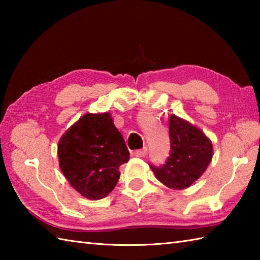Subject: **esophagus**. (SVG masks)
I'll return each mask as SVG.
<instances>
[{
    "label": "esophagus",
    "mask_w": 260,
    "mask_h": 260,
    "mask_svg": "<svg viewBox=\"0 0 260 260\" xmlns=\"http://www.w3.org/2000/svg\"><path fill=\"white\" fill-rule=\"evenodd\" d=\"M146 154H147V147H143L142 150L136 151L134 153V155L137 157H144V156H146Z\"/></svg>",
    "instance_id": "1"
}]
</instances>
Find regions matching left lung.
Segmentation results:
<instances>
[{
  "label": "left lung",
  "instance_id": "left-lung-1",
  "mask_svg": "<svg viewBox=\"0 0 260 260\" xmlns=\"http://www.w3.org/2000/svg\"><path fill=\"white\" fill-rule=\"evenodd\" d=\"M171 151L162 167L151 169L156 179L173 190H184L200 178L213 156L212 142L190 121L171 115Z\"/></svg>",
  "mask_w": 260,
  "mask_h": 260
}]
</instances>
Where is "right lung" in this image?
<instances>
[{
    "instance_id": "obj_1",
    "label": "right lung",
    "mask_w": 260,
    "mask_h": 260,
    "mask_svg": "<svg viewBox=\"0 0 260 260\" xmlns=\"http://www.w3.org/2000/svg\"><path fill=\"white\" fill-rule=\"evenodd\" d=\"M59 167L70 185L89 200L114 190L119 167L129 152L109 113H87L64 132L58 143Z\"/></svg>"
}]
</instances>
